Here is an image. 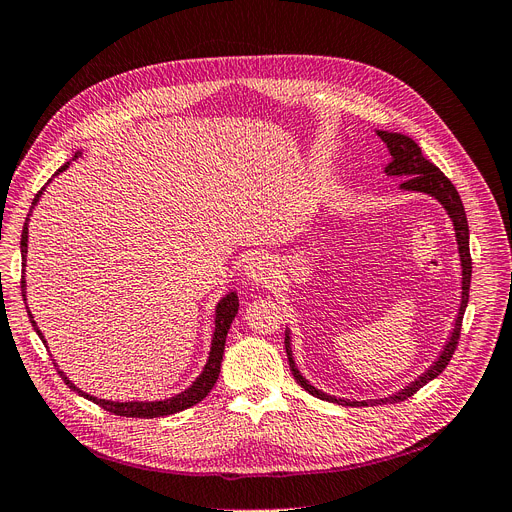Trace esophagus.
I'll return each instance as SVG.
<instances>
[{"mask_svg":"<svg viewBox=\"0 0 512 512\" xmlns=\"http://www.w3.org/2000/svg\"><path fill=\"white\" fill-rule=\"evenodd\" d=\"M274 272V263L263 255H253L244 266V276L255 282V285H268V282L274 280Z\"/></svg>","mask_w":512,"mask_h":512,"instance_id":"1","label":"esophagus"}]
</instances>
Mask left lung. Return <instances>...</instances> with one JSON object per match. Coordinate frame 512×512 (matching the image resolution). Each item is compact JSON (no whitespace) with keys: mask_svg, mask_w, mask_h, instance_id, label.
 <instances>
[{"mask_svg":"<svg viewBox=\"0 0 512 512\" xmlns=\"http://www.w3.org/2000/svg\"><path fill=\"white\" fill-rule=\"evenodd\" d=\"M377 135L388 145V151L392 160L388 162L384 173L388 177H399L405 179L401 183L403 189L407 192H422L428 194L432 198H437L443 208L447 211V215L453 221V230H456V240H458V251H460V261H462V301H460V312L456 316V325H453L449 342L445 344L441 356L434 361L428 371H424L418 380L411 382L409 386H405L401 392H396L388 399H369V401H350V399H337V396L320 392L318 388H314L304 375L299 373V369L295 367L293 361V352H291V333H285V348H287V356H289V367L291 373L297 380V384L304 388L306 392H310L316 399L323 401H331L337 405H346V407H367V405H380V403H401L409 396H413L422 386H426L434 377L441 375L443 369L449 365L453 352L458 348L460 342V329H462V318H464V310L468 304V291H470V276H472V259H470V246H468V221H466V213H464V204L460 200L458 189L453 187V183L441 173V170L434 166L430 160L424 158L420 145L415 143L413 139H409L407 135H401V132H388V130H377Z\"/></svg>","mask_w":512,"mask_h":512,"instance_id":"1","label":"left lung"}]
</instances>
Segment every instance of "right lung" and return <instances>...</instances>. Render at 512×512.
Segmentation results:
<instances>
[{"instance_id": "add662e5", "label": "right lung", "mask_w": 512, "mask_h": 512, "mask_svg": "<svg viewBox=\"0 0 512 512\" xmlns=\"http://www.w3.org/2000/svg\"><path fill=\"white\" fill-rule=\"evenodd\" d=\"M78 154H80V151H78ZM78 154H75L73 158H78ZM67 166H69V162L63 164L59 170H56V175L63 173V170H65ZM48 183H50V181H48ZM42 194H44V187L40 189V192L35 194L31 208H33L37 202H40V196H42ZM29 217H31V215H27V221H25V225H23V234H21V255H23V261L27 259V234H29L27 223H29ZM25 287H27V285H25V276H23V280H21L23 299L27 297V295H25ZM27 312H29V308H27ZM236 314H238V295L232 291V293H227V295L219 301L217 308H215V333H213V344H211V352H208V361H206L202 373L196 377V382H194L192 386H189L187 390H183L181 394L170 396V399H164V401H151V403H147V401L116 403V401L97 399V396H90L88 392H82L78 386L71 384V380H69V377H67L61 369H59V373H61V377L65 380V384H67L73 392H78L80 396H84V399H88V401H92V403H97L99 407H103V409L109 411V413L122 415V418H162V415H173V413H179V411H183V409H187V407H192V405L200 403V401L204 399V396L213 390V386H215V382H217V377H219V371H221L223 350H225V337H227V331H230V325H232V320H234ZM29 318H31V325H33L35 333L40 335V339L46 344V339H44L42 331L37 329V323L33 320V314H31V312H29ZM56 367H59V365H56Z\"/></svg>"}]
</instances>
